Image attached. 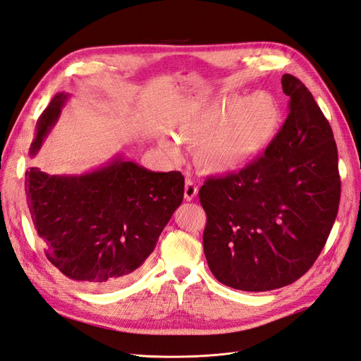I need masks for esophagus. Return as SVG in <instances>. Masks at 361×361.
<instances>
[{
    "label": "esophagus",
    "mask_w": 361,
    "mask_h": 361,
    "mask_svg": "<svg viewBox=\"0 0 361 361\" xmlns=\"http://www.w3.org/2000/svg\"><path fill=\"white\" fill-rule=\"evenodd\" d=\"M197 192H199V190H197V187H195V183L191 179L185 180V191H183L185 200H187V202L194 200V197L197 195Z\"/></svg>",
    "instance_id": "esophagus-1"
}]
</instances>
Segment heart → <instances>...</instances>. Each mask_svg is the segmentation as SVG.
Listing matches in <instances>:
<instances>
[{
    "mask_svg": "<svg viewBox=\"0 0 361 361\" xmlns=\"http://www.w3.org/2000/svg\"><path fill=\"white\" fill-rule=\"evenodd\" d=\"M283 106L276 94L259 90L231 94L207 105L178 126V138L197 145L194 164L202 173L221 176L243 170L274 145L283 126ZM167 155L178 154L176 145L161 140Z\"/></svg>",
    "mask_w": 361,
    "mask_h": 361,
    "instance_id": "heart-1",
    "label": "heart"
}]
</instances>
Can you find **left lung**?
Wrapping results in <instances>:
<instances>
[{"mask_svg":"<svg viewBox=\"0 0 361 361\" xmlns=\"http://www.w3.org/2000/svg\"><path fill=\"white\" fill-rule=\"evenodd\" d=\"M289 114L264 157L199 191L203 250L215 279L238 290L288 286L318 259L334 224L341 178L329 120L298 78L281 76Z\"/></svg>","mask_w":361,"mask_h":361,"instance_id":"1","label":"left lung"}]
</instances>
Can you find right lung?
<instances>
[{
    "mask_svg": "<svg viewBox=\"0 0 361 361\" xmlns=\"http://www.w3.org/2000/svg\"><path fill=\"white\" fill-rule=\"evenodd\" d=\"M68 99L69 93H57L39 117L31 158ZM183 187L179 171H152L120 154L82 174L25 171L30 214L48 260L71 280L99 289L129 280L145 264Z\"/></svg>",
    "mask_w": 361,
    "mask_h": 361,
    "instance_id": "1",
    "label": "right lung"
}]
</instances>
